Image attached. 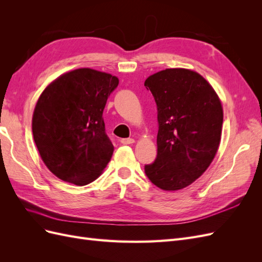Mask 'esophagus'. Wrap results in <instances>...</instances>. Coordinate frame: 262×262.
<instances>
[{"label": "esophagus", "instance_id": "34e87169", "mask_svg": "<svg viewBox=\"0 0 262 262\" xmlns=\"http://www.w3.org/2000/svg\"><path fill=\"white\" fill-rule=\"evenodd\" d=\"M120 142H121L122 144L126 145V144H132V143H134V140H133V139H122Z\"/></svg>", "mask_w": 262, "mask_h": 262}]
</instances>
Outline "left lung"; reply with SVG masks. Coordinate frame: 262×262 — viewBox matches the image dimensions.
Instances as JSON below:
<instances>
[{
  "label": "left lung",
  "mask_w": 262,
  "mask_h": 262,
  "mask_svg": "<svg viewBox=\"0 0 262 262\" xmlns=\"http://www.w3.org/2000/svg\"><path fill=\"white\" fill-rule=\"evenodd\" d=\"M157 107V156L144 166L166 191L185 188L207 170L221 141L223 108L204 78L186 69H166L146 78Z\"/></svg>",
  "instance_id": "8db88e82"
}]
</instances>
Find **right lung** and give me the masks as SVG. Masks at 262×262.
I'll return each mask as SVG.
<instances>
[{
  "label": "right lung",
  "mask_w": 262,
  "mask_h": 262,
  "mask_svg": "<svg viewBox=\"0 0 262 262\" xmlns=\"http://www.w3.org/2000/svg\"><path fill=\"white\" fill-rule=\"evenodd\" d=\"M118 77L77 69L53 81L39 97L33 116L36 146L49 170L84 186L96 179L114 153L102 113Z\"/></svg>",
  "instance_id": "obj_1"
}]
</instances>
